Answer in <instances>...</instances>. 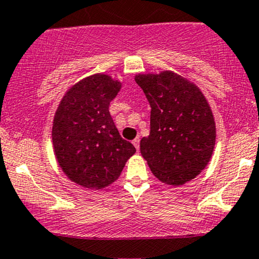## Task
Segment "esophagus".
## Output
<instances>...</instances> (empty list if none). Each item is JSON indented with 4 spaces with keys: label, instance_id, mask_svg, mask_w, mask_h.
I'll return each instance as SVG.
<instances>
[{
    "label": "esophagus",
    "instance_id": "esophagus-1",
    "mask_svg": "<svg viewBox=\"0 0 259 259\" xmlns=\"http://www.w3.org/2000/svg\"><path fill=\"white\" fill-rule=\"evenodd\" d=\"M133 145H134V146H135L136 150L139 151V148H140V138L134 139V140H133Z\"/></svg>",
    "mask_w": 259,
    "mask_h": 259
}]
</instances>
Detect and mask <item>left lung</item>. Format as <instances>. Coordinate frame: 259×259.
<instances>
[{"label":"left lung","instance_id":"obj_1","mask_svg":"<svg viewBox=\"0 0 259 259\" xmlns=\"http://www.w3.org/2000/svg\"><path fill=\"white\" fill-rule=\"evenodd\" d=\"M151 106V132L140 151L154 177L180 186L207 167L215 145L209 103L195 82L173 72L136 74Z\"/></svg>","mask_w":259,"mask_h":259}]
</instances>
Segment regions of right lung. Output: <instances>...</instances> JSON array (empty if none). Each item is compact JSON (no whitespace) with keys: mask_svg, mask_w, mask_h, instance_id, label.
<instances>
[{"mask_svg":"<svg viewBox=\"0 0 259 259\" xmlns=\"http://www.w3.org/2000/svg\"><path fill=\"white\" fill-rule=\"evenodd\" d=\"M120 89L121 81L108 74H92L70 86L56 109L55 157L68 179L85 189L111 185L136 152L121 139L109 114V102Z\"/></svg>","mask_w":259,"mask_h":259,"instance_id":"add662e5","label":"right lung"}]
</instances>
